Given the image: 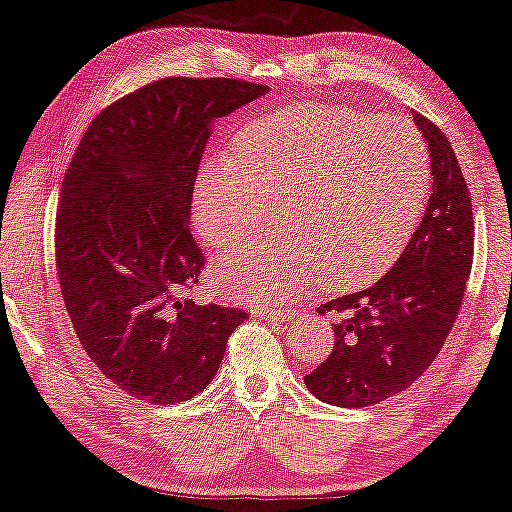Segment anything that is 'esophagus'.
Returning <instances> with one entry per match:
<instances>
[{
  "instance_id": "esophagus-1",
  "label": "esophagus",
  "mask_w": 512,
  "mask_h": 512,
  "mask_svg": "<svg viewBox=\"0 0 512 512\" xmlns=\"http://www.w3.org/2000/svg\"><path fill=\"white\" fill-rule=\"evenodd\" d=\"M251 314L258 316V318H268V321H274V323L291 318V311H288V309H270V307H263V305L251 307Z\"/></svg>"
}]
</instances>
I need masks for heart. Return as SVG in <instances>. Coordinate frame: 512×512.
<instances>
[{
	"label": "heart",
	"instance_id": "1",
	"mask_svg": "<svg viewBox=\"0 0 512 512\" xmlns=\"http://www.w3.org/2000/svg\"><path fill=\"white\" fill-rule=\"evenodd\" d=\"M425 138L404 120L348 106L300 103L254 117L235 157L198 170L194 217L214 247H233L272 210L281 224L244 242L214 277L249 302L272 305L309 291L325 272L346 286L399 256L432 196Z\"/></svg>",
	"mask_w": 512,
	"mask_h": 512
}]
</instances>
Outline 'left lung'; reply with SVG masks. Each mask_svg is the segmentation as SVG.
<instances>
[{
    "mask_svg": "<svg viewBox=\"0 0 512 512\" xmlns=\"http://www.w3.org/2000/svg\"><path fill=\"white\" fill-rule=\"evenodd\" d=\"M413 122L434 175L418 231L374 286L318 307L335 316V346L305 385L332 406H372L409 388L439 355L462 307L473 263L471 194L443 131L420 113Z\"/></svg>",
    "mask_w": 512,
    "mask_h": 512,
    "instance_id": "obj_1",
    "label": "left lung"
}]
</instances>
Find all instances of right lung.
<instances>
[{
    "instance_id": "add662e5",
    "label": "right lung",
    "mask_w": 512,
    "mask_h": 512,
    "mask_svg": "<svg viewBox=\"0 0 512 512\" xmlns=\"http://www.w3.org/2000/svg\"><path fill=\"white\" fill-rule=\"evenodd\" d=\"M238 78H164L94 117L57 207L59 286L80 346L131 397L203 392L247 311L189 298L205 258L189 231L212 120L268 92Z\"/></svg>"
}]
</instances>
